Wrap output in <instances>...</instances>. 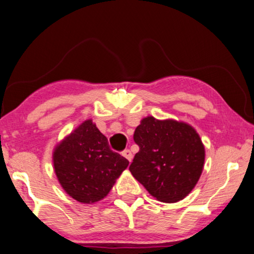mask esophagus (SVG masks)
<instances>
[{"mask_svg": "<svg viewBox=\"0 0 254 254\" xmlns=\"http://www.w3.org/2000/svg\"><path fill=\"white\" fill-rule=\"evenodd\" d=\"M122 156L124 157V158H127L128 161H132V153H131V151L130 150H124V151L122 152Z\"/></svg>", "mask_w": 254, "mask_h": 254, "instance_id": "obj_1", "label": "esophagus"}]
</instances>
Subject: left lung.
<instances>
[{
    "mask_svg": "<svg viewBox=\"0 0 254 254\" xmlns=\"http://www.w3.org/2000/svg\"><path fill=\"white\" fill-rule=\"evenodd\" d=\"M133 139L140 150L128 169L150 195L163 203H177L194 189L205 161V147L194 127L173 119L147 117Z\"/></svg>",
    "mask_w": 254,
    "mask_h": 254,
    "instance_id": "left-lung-1",
    "label": "left lung"
}]
</instances>
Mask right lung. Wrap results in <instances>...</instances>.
<instances>
[{
  "label": "right lung",
  "mask_w": 254,
  "mask_h": 254,
  "mask_svg": "<svg viewBox=\"0 0 254 254\" xmlns=\"http://www.w3.org/2000/svg\"><path fill=\"white\" fill-rule=\"evenodd\" d=\"M54 169L71 198L93 204L107 196L128 161L113 152L106 136L92 120H86L56 145Z\"/></svg>",
  "instance_id": "right-lung-1"
}]
</instances>
